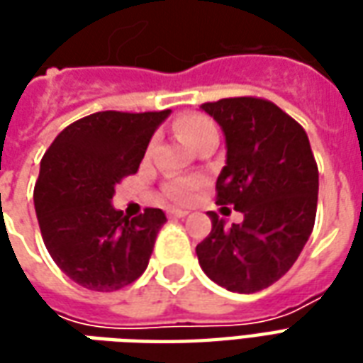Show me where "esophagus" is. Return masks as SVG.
<instances>
[{"mask_svg":"<svg viewBox=\"0 0 363 363\" xmlns=\"http://www.w3.org/2000/svg\"><path fill=\"white\" fill-rule=\"evenodd\" d=\"M167 216H169V218H184V216H189V212H186V210H181V208H169V210H167Z\"/></svg>","mask_w":363,"mask_h":363,"instance_id":"obj_1","label":"esophagus"}]
</instances>
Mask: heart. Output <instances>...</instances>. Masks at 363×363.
<instances>
[{
    "label": "heart",
    "mask_w": 363,
    "mask_h": 363,
    "mask_svg": "<svg viewBox=\"0 0 363 363\" xmlns=\"http://www.w3.org/2000/svg\"><path fill=\"white\" fill-rule=\"evenodd\" d=\"M177 134L182 142L189 143L190 147L198 143L200 140H204L206 135L216 134V126L210 118H206L202 114H189L182 116L177 122ZM198 182L194 179H177V181L167 184V196L174 200V202H189L194 198Z\"/></svg>",
    "instance_id": "heart-1"
}]
</instances>
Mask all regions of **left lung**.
I'll return each instance as SVG.
<instances>
[{
  "label": "left lung",
  "mask_w": 363,
  "mask_h": 363,
  "mask_svg": "<svg viewBox=\"0 0 363 363\" xmlns=\"http://www.w3.org/2000/svg\"><path fill=\"white\" fill-rule=\"evenodd\" d=\"M200 108L220 124L228 147L216 202L245 220L228 229L210 212L212 231L198 243V262L221 288L255 294L280 280L303 251L315 225L319 169L303 128L270 101L233 96Z\"/></svg>",
  "instance_id": "1"
}]
</instances>
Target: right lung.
<instances>
[{"instance_id":"right-lung-1","label":"right lung","mask_w":363,"mask_h":363,"mask_svg":"<svg viewBox=\"0 0 363 363\" xmlns=\"http://www.w3.org/2000/svg\"><path fill=\"white\" fill-rule=\"evenodd\" d=\"M171 114L104 111L64 128L40 161L35 210L60 270L93 291H114L147 268L159 208L130 218L112 206L114 186L138 173L153 132Z\"/></svg>"}]
</instances>
